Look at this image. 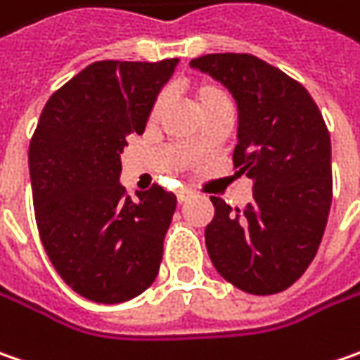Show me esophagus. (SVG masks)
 Wrapping results in <instances>:
<instances>
[{
	"label": "esophagus",
	"mask_w": 360,
	"mask_h": 360,
	"mask_svg": "<svg viewBox=\"0 0 360 360\" xmlns=\"http://www.w3.org/2000/svg\"><path fill=\"white\" fill-rule=\"evenodd\" d=\"M176 196H178V202L182 205V202H186V200H188V198H190V196H192V194H190L188 190H180V192H178Z\"/></svg>",
	"instance_id": "obj_1"
}]
</instances>
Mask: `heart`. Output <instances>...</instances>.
Wrapping results in <instances>:
<instances>
[{
  "label": "heart",
  "instance_id": "heart-1",
  "mask_svg": "<svg viewBox=\"0 0 360 360\" xmlns=\"http://www.w3.org/2000/svg\"><path fill=\"white\" fill-rule=\"evenodd\" d=\"M192 95H194L196 107H198V111H200L202 115H207V113L219 109V107H231V97H229L225 86H221L219 82H198V84H194ZM164 105H166V95L160 93V95L153 99L152 107H150V113H148V121H150V123H153L155 119L160 117ZM196 148H198V146H192V150H196Z\"/></svg>",
  "mask_w": 360,
  "mask_h": 360
}]
</instances>
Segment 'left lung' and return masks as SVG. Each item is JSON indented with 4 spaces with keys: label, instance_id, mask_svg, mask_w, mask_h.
<instances>
[{
    "label": "left lung",
    "instance_id": "8db88e82",
    "mask_svg": "<svg viewBox=\"0 0 360 360\" xmlns=\"http://www.w3.org/2000/svg\"><path fill=\"white\" fill-rule=\"evenodd\" d=\"M190 64L233 93L239 107L233 170L253 180L247 207L231 208L210 196V261L247 294L283 292L308 269L326 229L333 202L328 127L300 82L253 54H205Z\"/></svg>",
    "mask_w": 360,
    "mask_h": 360
}]
</instances>
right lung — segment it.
I'll return each instance as SVG.
<instances>
[{
  "mask_svg": "<svg viewBox=\"0 0 360 360\" xmlns=\"http://www.w3.org/2000/svg\"><path fill=\"white\" fill-rule=\"evenodd\" d=\"M176 64H89L48 99L30 139L34 214L46 255L66 285L91 302H127L160 271L176 196L153 184L134 202L119 174L127 139L143 134Z\"/></svg>",
  "mask_w": 360,
  "mask_h": 360,
  "instance_id": "obj_1",
  "label": "right lung"
}]
</instances>
